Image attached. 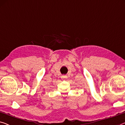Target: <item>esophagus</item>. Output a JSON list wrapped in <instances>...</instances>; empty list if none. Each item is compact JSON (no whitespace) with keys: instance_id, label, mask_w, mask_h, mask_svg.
Returning a JSON list of instances; mask_svg holds the SVG:
<instances>
[{"instance_id":"esophagus-1","label":"esophagus","mask_w":125,"mask_h":125,"mask_svg":"<svg viewBox=\"0 0 125 125\" xmlns=\"http://www.w3.org/2000/svg\"><path fill=\"white\" fill-rule=\"evenodd\" d=\"M61 78H62V80H64V79H67V76H66V75H63V76H61Z\"/></svg>"}]
</instances>
